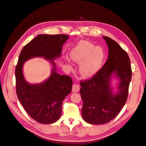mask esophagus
Masks as SVG:
<instances>
[{"instance_id": "obj_1", "label": "esophagus", "mask_w": 146, "mask_h": 146, "mask_svg": "<svg viewBox=\"0 0 146 146\" xmlns=\"http://www.w3.org/2000/svg\"><path fill=\"white\" fill-rule=\"evenodd\" d=\"M79 90H80V86H79V85H77V84H74L72 88V92H78Z\"/></svg>"}]
</instances>
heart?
I'll list each match as a JSON object with an SVG mask.
<instances>
[{
	"label": "heart",
	"instance_id": "heart-1",
	"mask_svg": "<svg viewBox=\"0 0 146 146\" xmlns=\"http://www.w3.org/2000/svg\"><path fill=\"white\" fill-rule=\"evenodd\" d=\"M70 58L80 63L79 72L85 78L93 76L100 69L105 58L104 48L89 41H81L70 51Z\"/></svg>",
	"mask_w": 146,
	"mask_h": 146
}]
</instances>
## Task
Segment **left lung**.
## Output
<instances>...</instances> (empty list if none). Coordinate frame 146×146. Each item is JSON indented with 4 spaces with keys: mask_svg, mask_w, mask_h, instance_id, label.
Wrapping results in <instances>:
<instances>
[{
    "mask_svg": "<svg viewBox=\"0 0 146 146\" xmlns=\"http://www.w3.org/2000/svg\"><path fill=\"white\" fill-rule=\"evenodd\" d=\"M108 47V60L92 78L80 82L83 119L91 124H104L115 117L125 104L131 79L127 53L113 39L103 36ZM114 73L120 83L113 94L110 80Z\"/></svg>",
    "mask_w": 146,
    "mask_h": 146,
    "instance_id": "1",
    "label": "left lung"
}]
</instances>
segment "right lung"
<instances>
[{
  "label": "right lung",
  "instance_id": "obj_1",
  "mask_svg": "<svg viewBox=\"0 0 146 146\" xmlns=\"http://www.w3.org/2000/svg\"><path fill=\"white\" fill-rule=\"evenodd\" d=\"M68 38L66 35H39L20 53L15 69L17 98L29 115L41 123L48 124L58 120L63 101L72 91V78L57 74L54 61L61 56L63 45ZM38 56L51 60L54 67L45 82L30 84L24 78L23 65L25 61Z\"/></svg>",
  "mask_w": 146,
  "mask_h": 146
}]
</instances>
